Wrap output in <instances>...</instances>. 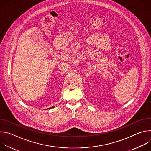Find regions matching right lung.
Masks as SVG:
<instances>
[{"label":"right lung","mask_w":151,"mask_h":151,"mask_svg":"<svg viewBox=\"0 0 151 151\" xmlns=\"http://www.w3.org/2000/svg\"><path fill=\"white\" fill-rule=\"evenodd\" d=\"M53 107H51V108H53ZM48 109H50V108H48Z\"/></svg>","instance_id":"add662e5"}]
</instances>
